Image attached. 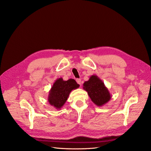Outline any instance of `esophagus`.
Returning a JSON list of instances; mask_svg holds the SVG:
<instances>
[{
	"mask_svg": "<svg viewBox=\"0 0 151 151\" xmlns=\"http://www.w3.org/2000/svg\"><path fill=\"white\" fill-rule=\"evenodd\" d=\"M76 81H77V83H78L79 85H81V80L80 79H77Z\"/></svg>",
	"mask_w": 151,
	"mask_h": 151,
	"instance_id": "1",
	"label": "esophagus"
}]
</instances>
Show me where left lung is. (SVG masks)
<instances>
[{"label": "left lung", "instance_id": "obj_1", "mask_svg": "<svg viewBox=\"0 0 151 151\" xmlns=\"http://www.w3.org/2000/svg\"><path fill=\"white\" fill-rule=\"evenodd\" d=\"M83 89L88 92L91 101L98 106H103L111 98L108 88L96 75L91 76L88 81L84 82Z\"/></svg>", "mask_w": 151, "mask_h": 151}]
</instances>
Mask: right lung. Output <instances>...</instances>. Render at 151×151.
Segmentation results:
<instances>
[{"instance_id":"add662e5","label":"right lung","mask_w":151,"mask_h":151,"mask_svg":"<svg viewBox=\"0 0 151 151\" xmlns=\"http://www.w3.org/2000/svg\"><path fill=\"white\" fill-rule=\"evenodd\" d=\"M79 88L76 81L70 79L63 81L62 77L57 79L49 91L48 101L55 109H60L64 105L72 90Z\"/></svg>"}]
</instances>
